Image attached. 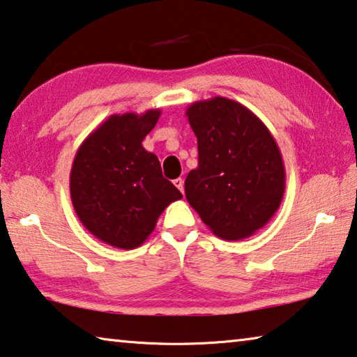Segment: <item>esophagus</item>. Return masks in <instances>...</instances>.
I'll use <instances>...</instances> for the list:
<instances>
[{
	"label": "esophagus",
	"mask_w": 357,
	"mask_h": 357,
	"mask_svg": "<svg viewBox=\"0 0 357 357\" xmlns=\"http://www.w3.org/2000/svg\"><path fill=\"white\" fill-rule=\"evenodd\" d=\"M173 184L178 187L179 192H184V179H183V178H178V179H174V181H173Z\"/></svg>",
	"instance_id": "34e87169"
}]
</instances>
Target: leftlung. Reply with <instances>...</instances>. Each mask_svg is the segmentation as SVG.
Masks as SVG:
<instances>
[{"label":"left lung","instance_id":"1","mask_svg":"<svg viewBox=\"0 0 357 357\" xmlns=\"http://www.w3.org/2000/svg\"><path fill=\"white\" fill-rule=\"evenodd\" d=\"M185 116L198 143V167L184 183L187 202L215 236H252L273 219L285 193L274 137L249 108L220 96L193 102Z\"/></svg>","mask_w":357,"mask_h":357}]
</instances>
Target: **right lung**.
Masks as SVG:
<instances>
[{
	"instance_id": "add662e5",
	"label": "right lung",
	"mask_w": 357,
	"mask_h": 357,
	"mask_svg": "<svg viewBox=\"0 0 357 357\" xmlns=\"http://www.w3.org/2000/svg\"><path fill=\"white\" fill-rule=\"evenodd\" d=\"M159 108L112 114L78 148L70 170V198L83 227L102 243L135 249L154 231L168 204L183 195L162 176L157 155L142 142Z\"/></svg>"
}]
</instances>
